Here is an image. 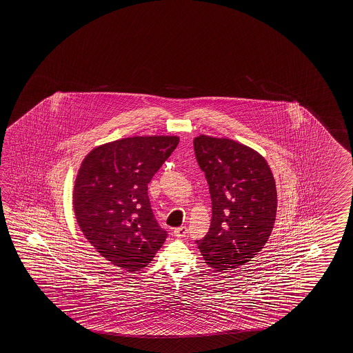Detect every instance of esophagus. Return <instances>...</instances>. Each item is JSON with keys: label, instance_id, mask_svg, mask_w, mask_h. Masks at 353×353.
Segmentation results:
<instances>
[{"label": "esophagus", "instance_id": "34e87169", "mask_svg": "<svg viewBox=\"0 0 353 353\" xmlns=\"http://www.w3.org/2000/svg\"><path fill=\"white\" fill-rule=\"evenodd\" d=\"M173 233H174V236H176V237H179V239H182V237H185V236H186L187 227H177V228H174V231H173Z\"/></svg>", "mask_w": 353, "mask_h": 353}]
</instances>
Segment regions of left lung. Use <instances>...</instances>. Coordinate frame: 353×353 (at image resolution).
I'll list each match as a JSON object with an SVG mask.
<instances>
[{
	"label": "left lung",
	"mask_w": 353,
	"mask_h": 353,
	"mask_svg": "<svg viewBox=\"0 0 353 353\" xmlns=\"http://www.w3.org/2000/svg\"><path fill=\"white\" fill-rule=\"evenodd\" d=\"M193 147L212 201L211 226L196 243L214 271L243 266L272 232L277 211L272 171L260 153L230 139L200 134Z\"/></svg>",
	"instance_id": "left-lung-1"
}]
</instances>
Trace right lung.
Instances as JSON below:
<instances>
[{"instance_id":"1","label":"right lung","mask_w":353,"mask_h":353,"mask_svg":"<svg viewBox=\"0 0 353 353\" xmlns=\"http://www.w3.org/2000/svg\"><path fill=\"white\" fill-rule=\"evenodd\" d=\"M180 142L177 136H134L93 148L74 187V216L102 257L128 272L153 260L166 240L147 194L150 181Z\"/></svg>"}]
</instances>
